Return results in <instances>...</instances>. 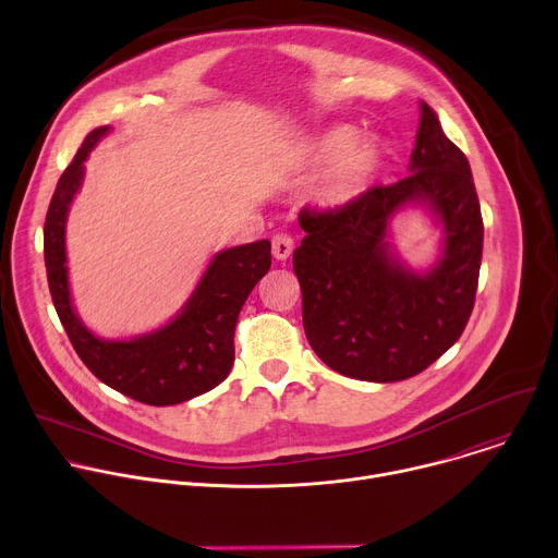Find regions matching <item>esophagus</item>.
Returning a JSON list of instances; mask_svg holds the SVG:
<instances>
[{"label":"esophagus","mask_w":558,"mask_h":558,"mask_svg":"<svg viewBox=\"0 0 558 558\" xmlns=\"http://www.w3.org/2000/svg\"><path fill=\"white\" fill-rule=\"evenodd\" d=\"M293 252V238L289 233H276L271 238V254L276 260H287Z\"/></svg>","instance_id":"1"}]
</instances>
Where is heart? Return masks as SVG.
<instances>
[{
    "mask_svg": "<svg viewBox=\"0 0 558 558\" xmlns=\"http://www.w3.org/2000/svg\"><path fill=\"white\" fill-rule=\"evenodd\" d=\"M355 138L351 128H336L317 138L311 147V161L325 163L331 161L325 174L313 187V201L327 207L338 209L355 198H360L371 185L377 168H379V145L375 138Z\"/></svg>",
    "mask_w": 558,
    "mask_h": 558,
    "instance_id": "1",
    "label": "heart"
}]
</instances>
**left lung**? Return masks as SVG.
<instances>
[{
	"label": "left lung",
	"mask_w": 558,
	"mask_h": 558,
	"mask_svg": "<svg viewBox=\"0 0 558 558\" xmlns=\"http://www.w3.org/2000/svg\"><path fill=\"white\" fill-rule=\"evenodd\" d=\"M404 181L373 187L353 203L315 214L293 252L302 325L329 368L364 381H402L441 357L463 333L474 306L484 220L465 154L422 104ZM422 208L440 229V256L413 270L391 247V218Z\"/></svg>",
	"instance_id": "1"
}]
</instances>
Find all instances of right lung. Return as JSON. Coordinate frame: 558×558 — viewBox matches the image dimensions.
I'll return each mask as SVG.
<instances>
[{
    "instance_id": "obj_1",
    "label": "right lung",
    "mask_w": 558,
    "mask_h": 558,
    "mask_svg": "<svg viewBox=\"0 0 558 558\" xmlns=\"http://www.w3.org/2000/svg\"><path fill=\"white\" fill-rule=\"evenodd\" d=\"M110 125L93 130L61 174L44 225V258L59 320L82 362L110 388L149 407H172L218 386L233 364V331L245 300L271 267V243L214 254L170 323L130 340H104L76 315L70 295L65 220L82 190L86 161Z\"/></svg>"
}]
</instances>
